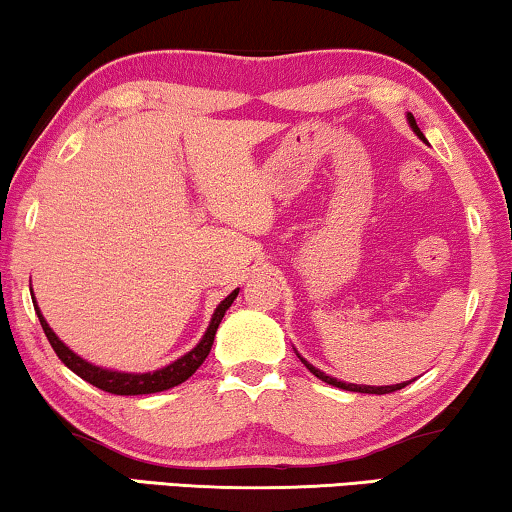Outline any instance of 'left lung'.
<instances>
[{"label": "left lung", "instance_id": "obj_1", "mask_svg": "<svg viewBox=\"0 0 512 512\" xmlns=\"http://www.w3.org/2000/svg\"><path fill=\"white\" fill-rule=\"evenodd\" d=\"M409 124H411V129L418 133V136L425 140V136H422V131L418 129V124H416V120H413V115H409ZM298 358L302 360V365H305L311 374L316 376V379H321V381H325V383H330V385H335V388H342V390H351V392H367V395H388V392H395V390H402L404 385H409L411 381H406V383H397V385H358V383H344V381H337V379H332V376H328V374H323L321 369H316L314 365H309V362L302 358V355H298Z\"/></svg>", "mask_w": 512, "mask_h": 512}]
</instances>
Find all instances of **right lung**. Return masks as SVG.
Segmentation results:
<instances>
[{"label": "right lung", "mask_w": 512, "mask_h": 512, "mask_svg": "<svg viewBox=\"0 0 512 512\" xmlns=\"http://www.w3.org/2000/svg\"><path fill=\"white\" fill-rule=\"evenodd\" d=\"M238 293H240V288H235V291L228 295V298H224V300L219 302V307L214 309L212 321H210V325H207L203 339L194 348H191L189 353H184L182 358H177L175 362H170L168 367H161V369H157V372H147V374L113 372V369L96 367V365H92V362L83 360V358H80V355L73 353L71 348L66 346L62 339L55 335L53 328H50L46 318H43L39 305H34V309H36V316H39V321H41L43 332H46L50 346H53V351L57 353V358L62 360L64 365L69 367L73 374H78L80 379H85L87 383L96 385V388H99V390L113 392V395H152V392H161V390L175 388V385L184 383L191 374L196 372L198 367L203 365L205 358H207V353H210V348L214 344V335H217V328H219L221 318H224L226 309L233 305V300L238 298Z\"/></svg>", "instance_id": "add662e5"}]
</instances>
